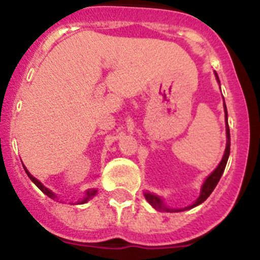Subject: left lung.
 Here are the masks:
<instances>
[{
    "label": "left lung",
    "mask_w": 260,
    "mask_h": 260,
    "mask_svg": "<svg viewBox=\"0 0 260 260\" xmlns=\"http://www.w3.org/2000/svg\"><path fill=\"white\" fill-rule=\"evenodd\" d=\"M215 75H217V74H215ZM217 79H218V75H217ZM224 113H225V123H227V146H225V151H224V155H223L222 161H220L219 166L217 167V169H215V171L213 172V173L210 174L209 177H208L207 181L204 182L203 188H201V193H200V196H199L198 200H196V203L192 204L191 207L185 208V209H190V208L196 207V205H199V204H201L203 201L207 200V199L209 198L210 193L213 192V190L215 188V186H217L218 182H219V179H220V177H222L223 172H224L225 164H227V160H229V156H230V147H231V140H230V128H229V122H227V109H225V104H224ZM145 198H146V200L149 201L150 204H151L155 209L167 210V212H177V210L168 209V208L164 207L163 201L160 200L157 196L152 195V193L146 192V193H145ZM185 209H183V210H185Z\"/></svg>",
    "instance_id": "left-lung-1"
}]
</instances>
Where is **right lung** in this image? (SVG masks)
Listing matches in <instances>:
<instances>
[{
    "mask_svg": "<svg viewBox=\"0 0 260 260\" xmlns=\"http://www.w3.org/2000/svg\"><path fill=\"white\" fill-rule=\"evenodd\" d=\"M24 169H25V173H26V174H28V177H29V178H30V179H31V182H33V183H35V185H36V186H37V187H38V188H40V190H41V191H42V192H43V193H46V195H47V196H48V198H51V199H55V198H56V196L53 195V193H52V192H51V191H50V190H48V188H46V187H45V186H43V185H42V183H41V182H40V181H38V179H36V178H35V177L31 176V174H30V173H29V172H28V171H26V168H25V167H24ZM94 193H96V190H88V191H87V192H86V196H84V199H83V200H82V201H79V203H81V204L86 203V201H87V200H89V199H91V198H92V196H93V195H94Z\"/></svg>",
    "mask_w": 260,
    "mask_h": 260,
    "instance_id": "add662e5",
    "label": "right lung"
}]
</instances>
